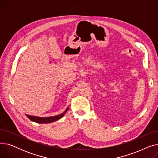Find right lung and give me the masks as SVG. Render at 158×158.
I'll use <instances>...</instances> for the list:
<instances>
[{"mask_svg": "<svg viewBox=\"0 0 158 158\" xmlns=\"http://www.w3.org/2000/svg\"><path fill=\"white\" fill-rule=\"evenodd\" d=\"M68 110H69V107H67L66 110L63 113L56 116H54V117H35V116H31L29 114H26V116L29 119H30L32 122H35L38 123H48L61 118L64 116V114L66 113V112L68 111Z\"/></svg>", "mask_w": 158, "mask_h": 158, "instance_id": "obj_1", "label": "right lung"}]
</instances>
